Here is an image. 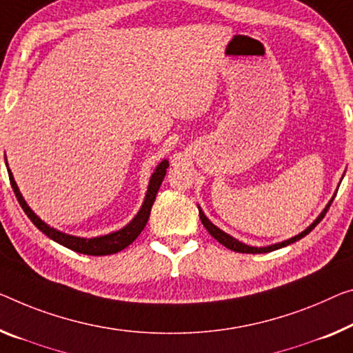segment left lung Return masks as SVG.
Returning <instances> with one entry per match:
<instances>
[{
    "label": "left lung",
    "mask_w": 353,
    "mask_h": 353,
    "mask_svg": "<svg viewBox=\"0 0 353 353\" xmlns=\"http://www.w3.org/2000/svg\"><path fill=\"white\" fill-rule=\"evenodd\" d=\"M336 197V195H333L332 197V200H330V202L327 203V207L323 208V211L321 214H319V218L312 222L311 225L307 227V229H305L303 230L301 233H298V235H295V236H292V238H289V240H285V241H283V243H276V245H271V246H267V248H256V246H248V245H245V243H241V241H238L236 238H233V236H230L229 233H225V232H222L219 227H216L213 222H211L207 216H205V213L202 210H200V207H199V216H200V221H202V224H203V227L205 229L208 230V233L211 236L214 238V240H218L221 245H224L225 248H229V249H232V251H235V252H243V254H263V252H271V251H276V249H279V248H284V246H289V245H292V243H295V241H298V240H301L303 236H306L309 232H311L314 227H316L319 222H321L323 218H325V214H327V211H328V208H330V205H332V202H333V199Z\"/></svg>",
    "instance_id": "obj_1"
}]
</instances>
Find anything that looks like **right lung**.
I'll list each match as a JSON object with an SVG mask.
<instances>
[{"label":"right lung","mask_w":353,"mask_h":353,"mask_svg":"<svg viewBox=\"0 0 353 353\" xmlns=\"http://www.w3.org/2000/svg\"><path fill=\"white\" fill-rule=\"evenodd\" d=\"M167 167H169V161L167 159L162 161L161 164L156 167V170L153 172V175H151V178H150L148 191H146L142 207H140L139 213L135 214V218L129 222L126 227H123L121 230L108 233V235L94 236V238H80V236L68 235V233L59 232L57 229H53V227H50L48 224H46V222L42 221L39 216H37L34 211L28 207V203L25 202L23 195L20 194V189L17 186V183H15L14 175H12V172L9 170V167H8V173H9L10 186H12L15 197H17L20 207L23 208L25 214L28 216L32 224H34L42 233H46L50 240L59 243V245H63L64 248L72 249V251H75V252L86 254V256H108V254H117V252L123 251L124 248H128L145 229L146 222H148V218H150V213H151V207H153V203L156 200V194H158L162 180H164V176H165Z\"/></svg>","instance_id":"obj_1"}]
</instances>
